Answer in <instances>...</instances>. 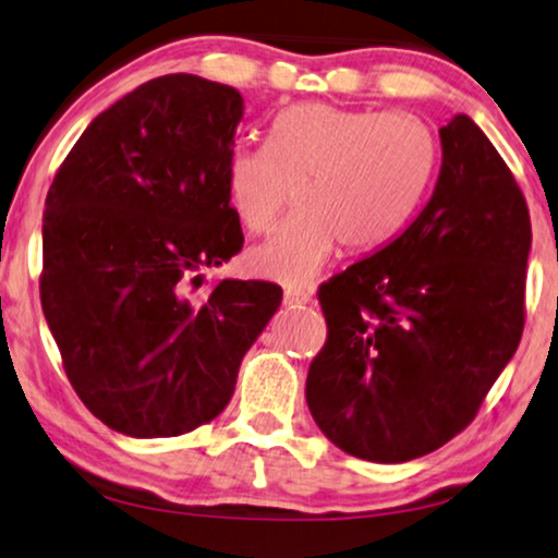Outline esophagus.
Returning <instances> with one entry per match:
<instances>
[{"mask_svg":"<svg viewBox=\"0 0 558 558\" xmlns=\"http://www.w3.org/2000/svg\"><path fill=\"white\" fill-rule=\"evenodd\" d=\"M313 302V294L307 290H298V287H290V290H284V305L287 307H305Z\"/></svg>","mask_w":558,"mask_h":558,"instance_id":"obj_1","label":"esophagus"}]
</instances>
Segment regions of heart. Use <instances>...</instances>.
<instances>
[{"label": "heart", "mask_w": 558, "mask_h": 558, "mask_svg": "<svg viewBox=\"0 0 558 558\" xmlns=\"http://www.w3.org/2000/svg\"><path fill=\"white\" fill-rule=\"evenodd\" d=\"M435 144L405 113L302 102L271 123V147L243 144L227 162V194L251 232H268L300 189V215L247 253V268L307 287L343 243L367 253L403 232L422 202Z\"/></svg>", "instance_id": "heart-1"}]
</instances>
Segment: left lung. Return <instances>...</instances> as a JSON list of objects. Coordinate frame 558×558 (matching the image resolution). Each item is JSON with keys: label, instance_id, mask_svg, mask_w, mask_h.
Segmentation results:
<instances>
[{"label": "left lung", "instance_id": "left-lung-1", "mask_svg": "<svg viewBox=\"0 0 558 558\" xmlns=\"http://www.w3.org/2000/svg\"><path fill=\"white\" fill-rule=\"evenodd\" d=\"M437 181L401 235L320 290L307 409L349 456L405 463L476 416L522 336L531 215L471 116L439 129Z\"/></svg>", "mask_w": 558, "mask_h": 558}]
</instances>
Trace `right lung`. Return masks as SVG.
Returning a JSON list of instances; mask_svg holds the SVG:
<instances>
[{"mask_svg":"<svg viewBox=\"0 0 558 558\" xmlns=\"http://www.w3.org/2000/svg\"><path fill=\"white\" fill-rule=\"evenodd\" d=\"M243 108L196 74L144 82L89 123L48 189L40 305L72 388L121 435L175 437L222 414L281 305L271 281L191 298L243 247L227 194Z\"/></svg>","mask_w":558,"mask_h":558,"instance_id":"obj_1","label":"right lung"}]
</instances>
